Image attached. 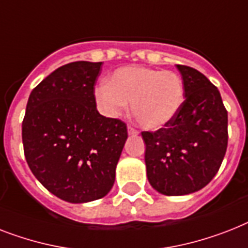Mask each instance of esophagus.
<instances>
[{
  "label": "esophagus",
  "mask_w": 248,
  "mask_h": 248,
  "mask_svg": "<svg viewBox=\"0 0 248 248\" xmlns=\"http://www.w3.org/2000/svg\"><path fill=\"white\" fill-rule=\"evenodd\" d=\"M127 131H128V135H132V136H134V135H138L139 134L138 130H135V128L131 127V126H128Z\"/></svg>",
  "instance_id": "1"
}]
</instances>
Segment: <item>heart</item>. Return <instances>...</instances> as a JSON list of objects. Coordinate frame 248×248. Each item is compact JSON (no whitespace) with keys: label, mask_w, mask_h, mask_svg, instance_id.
<instances>
[{"label":"heart","mask_w":248,"mask_h":248,"mask_svg":"<svg viewBox=\"0 0 248 248\" xmlns=\"http://www.w3.org/2000/svg\"><path fill=\"white\" fill-rule=\"evenodd\" d=\"M95 100L108 116H117L131 102L132 118L146 130H159L180 112L185 85L173 71L126 66L116 70L109 82L96 86Z\"/></svg>","instance_id":"b5f03b06"}]
</instances>
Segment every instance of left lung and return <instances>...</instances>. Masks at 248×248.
Returning <instances> with one entry per match:
<instances>
[{
    "label": "left lung",
    "mask_w": 248,
    "mask_h": 248,
    "mask_svg": "<svg viewBox=\"0 0 248 248\" xmlns=\"http://www.w3.org/2000/svg\"><path fill=\"white\" fill-rule=\"evenodd\" d=\"M185 102L174 120L144 131L149 183L159 194L182 196L201 190L220 168L228 145V113L218 88L200 71L177 65Z\"/></svg>",
    "instance_id": "1"
}]
</instances>
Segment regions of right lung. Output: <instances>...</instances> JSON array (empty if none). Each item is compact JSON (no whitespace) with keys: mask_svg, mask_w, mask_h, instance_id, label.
Instances as JSON below:
<instances>
[{"mask_svg":"<svg viewBox=\"0 0 248 248\" xmlns=\"http://www.w3.org/2000/svg\"><path fill=\"white\" fill-rule=\"evenodd\" d=\"M102 62H71L54 70L30 93L23 121L30 170L54 196L82 204L106 196L127 127L96 110L94 85Z\"/></svg>","mask_w":248,"mask_h":248,"instance_id":"1","label":"right lung"}]
</instances>
